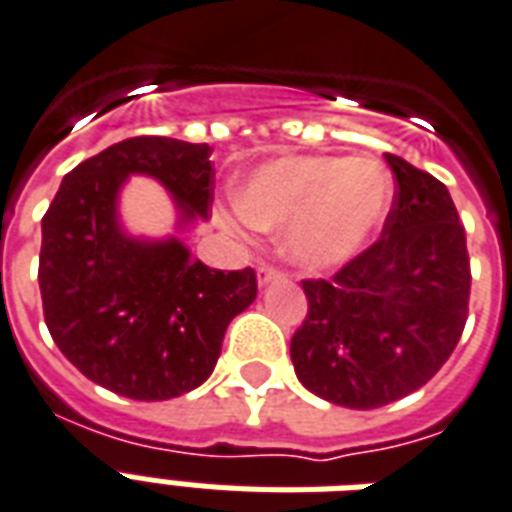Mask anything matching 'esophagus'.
<instances>
[{"label":"esophagus","instance_id":"esophagus-1","mask_svg":"<svg viewBox=\"0 0 512 512\" xmlns=\"http://www.w3.org/2000/svg\"><path fill=\"white\" fill-rule=\"evenodd\" d=\"M278 280H286V275L275 267H259V286H270V283H278Z\"/></svg>","mask_w":512,"mask_h":512}]
</instances>
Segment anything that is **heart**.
Masks as SVG:
<instances>
[{"mask_svg":"<svg viewBox=\"0 0 512 512\" xmlns=\"http://www.w3.org/2000/svg\"><path fill=\"white\" fill-rule=\"evenodd\" d=\"M234 199L237 213H215L224 229H283V253L291 264L329 272L367 248L386 221L394 183L375 161L286 156L248 172Z\"/></svg>","mask_w":512,"mask_h":512,"instance_id":"b5f03b06","label":"heart"}]
</instances>
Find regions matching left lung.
<instances>
[{
  "mask_svg": "<svg viewBox=\"0 0 512 512\" xmlns=\"http://www.w3.org/2000/svg\"><path fill=\"white\" fill-rule=\"evenodd\" d=\"M397 197L372 248L332 280H305L307 318L291 337L299 383L372 410L413 394L459 343L470 302L467 237L448 188L386 153Z\"/></svg>",
  "mask_w": 512,
  "mask_h": 512,
  "instance_id": "left-lung-1",
  "label": "left lung"
}]
</instances>
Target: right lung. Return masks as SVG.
Returning a JSON list of instances; mask_svg holds the SVG:
<instances>
[{"label":"right lung","instance_id":"obj_1","mask_svg":"<svg viewBox=\"0 0 512 512\" xmlns=\"http://www.w3.org/2000/svg\"><path fill=\"white\" fill-rule=\"evenodd\" d=\"M134 174L156 179L176 202L167 238L123 226L117 205ZM210 178L205 142L132 137L72 169L42 218L48 332L88 380L121 397L161 402L202 386L226 326L256 299L253 270H210L180 240L207 221Z\"/></svg>","mask_w":512,"mask_h":512}]
</instances>
